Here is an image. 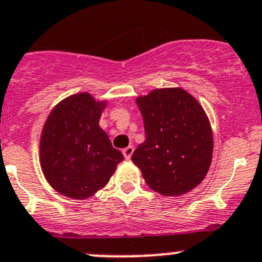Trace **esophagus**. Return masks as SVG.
<instances>
[{
    "label": "esophagus",
    "instance_id": "1",
    "mask_svg": "<svg viewBox=\"0 0 262 262\" xmlns=\"http://www.w3.org/2000/svg\"><path fill=\"white\" fill-rule=\"evenodd\" d=\"M133 152H134L133 146H128V147H125L123 150V155L125 159H130L132 155H133Z\"/></svg>",
    "mask_w": 262,
    "mask_h": 262
}]
</instances>
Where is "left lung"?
Listing matches in <instances>:
<instances>
[{
    "instance_id": "obj_1",
    "label": "left lung",
    "mask_w": 262,
    "mask_h": 262,
    "mask_svg": "<svg viewBox=\"0 0 262 262\" xmlns=\"http://www.w3.org/2000/svg\"><path fill=\"white\" fill-rule=\"evenodd\" d=\"M145 124V142L132 161L146 183L164 196L191 191L207 176L213 136L207 114L182 88L155 89L136 99Z\"/></svg>"
}]
</instances>
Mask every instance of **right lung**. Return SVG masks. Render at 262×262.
<instances>
[{
    "mask_svg": "<svg viewBox=\"0 0 262 262\" xmlns=\"http://www.w3.org/2000/svg\"><path fill=\"white\" fill-rule=\"evenodd\" d=\"M106 103L79 93L59 102L46 119L40 139L41 169L50 186L64 196H93L124 160L99 126Z\"/></svg>",
    "mask_w": 262,
    "mask_h": 262,
    "instance_id": "right-lung-1",
    "label": "right lung"
}]
</instances>
